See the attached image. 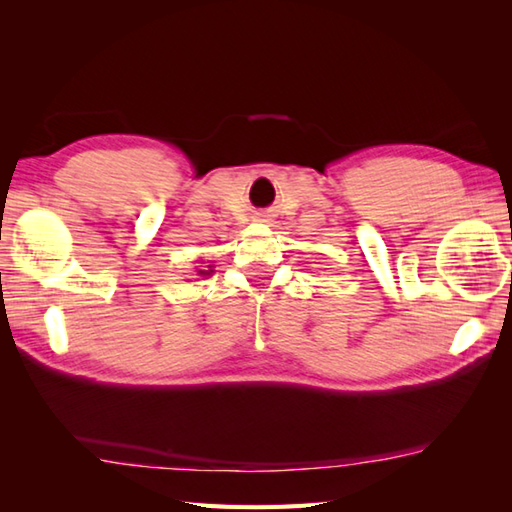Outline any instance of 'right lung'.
I'll list each match as a JSON object with an SVG mask.
<instances>
[{"mask_svg":"<svg viewBox=\"0 0 512 512\" xmlns=\"http://www.w3.org/2000/svg\"><path fill=\"white\" fill-rule=\"evenodd\" d=\"M198 273H200V275H211L213 270H198Z\"/></svg>","mask_w":512,"mask_h":512,"instance_id":"1","label":"right lung"}]
</instances>
